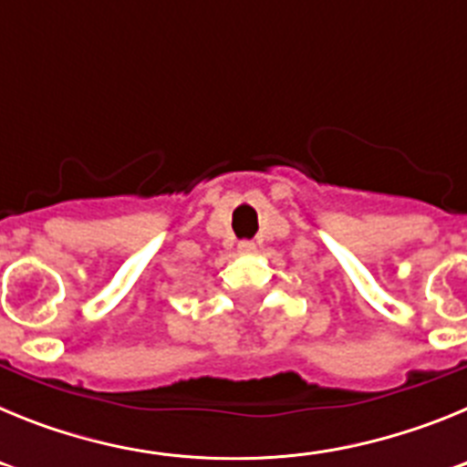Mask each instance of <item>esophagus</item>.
<instances>
[{"label":"esophagus","mask_w":467,"mask_h":467,"mask_svg":"<svg viewBox=\"0 0 467 467\" xmlns=\"http://www.w3.org/2000/svg\"><path fill=\"white\" fill-rule=\"evenodd\" d=\"M254 250H257V245H254L253 241H241V243H238V253H241V254H253Z\"/></svg>","instance_id":"obj_1"}]
</instances>
